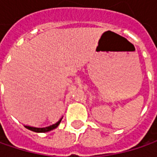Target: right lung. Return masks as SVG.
Returning a JSON list of instances; mask_svg holds the SVG:
<instances>
[{"instance_id": "obj_1", "label": "right lung", "mask_w": 157, "mask_h": 157, "mask_svg": "<svg viewBox=\"0 0 157 157\" xmlns=\"http://www.w3.org/2000/svg\"><path fill=\"white\" fill-rule=\"evenodd\" d=\"M61 120H62V119H61ZM61 120H59L57 123L51 125V126H49V127H45V128H35V127H29V126H25V128H28V129L31 130V131H34V132H37V133H45V132H49V131H51V130L56 128L57 126L59 125V123H60Z\"/></svg>"}]
</instances>
